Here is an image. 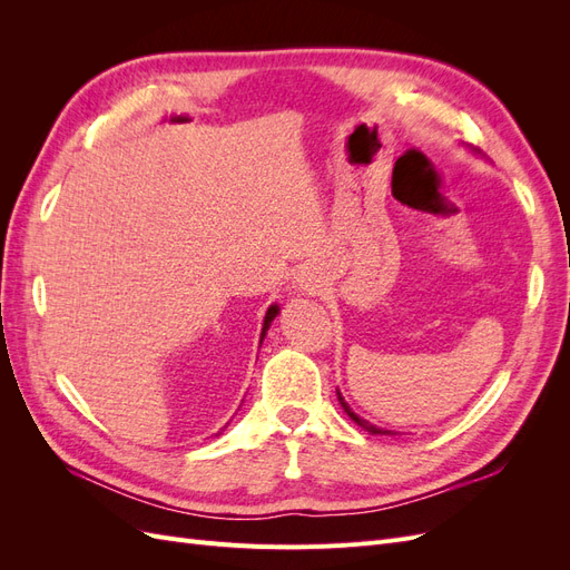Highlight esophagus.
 <instances>
[{
  "mask_svg": "<svg viewBox=\"0 0 570 570\" xmlns=\"http://www.w3.org/2000/svg\"><path fill=\"white\" fill-rule=\"evenodd\" d=\"M295 285H297V292H302V295L316 297V295H321V292H323L325 281H323V275L318 271H302L297 275Z\"/></svg>",
  "mask_w": 570,
  "mask_h": 570,
  "instance_id": "1",
  "label": "esophagus"
}]
</instances>
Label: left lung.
<instances>
[{
    "mask_svg": "<svg viewBox=\"0 0 570 570\" xmlns=\"http://www.w3.org/2000/svg\"><path fill=\"white\" fill-rule=\"evenodd\" d=\"M337 402H340V406L344 409V413H347V416L358 425V428H364L366 433H371V435H396L394 430H385V428H377V425H373L371 421H366V419H361V416H356V413L352 411V406L344 402V396H342V392L337 390Z\"/></svg>",
    "mask_w": 570,
    "mask_h": 570,
    "instance_id": "1",
    "label": "left lung"
}]
</instances>
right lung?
<instances>
[{"instance_id": "add662e5", "label": "right lung", "mask_w": 570, "mask_h": 570, "mask_svg": "<svg viewBox=\"0 0 570 570\" xmlns=\"http://www.w3.org/2000/svg\"><path fill=\"white\" fill-rule=\"evenodd\" d=\"M278 314H281V306H278V304H271L266 316H264V327H262V340H258V347H262V342H264V337H266V333H268V327H271L273 318L278 316ZM226 428H228V425H226ZM218 435H220V430H218Z\"/></svg>"}]
</instances>
